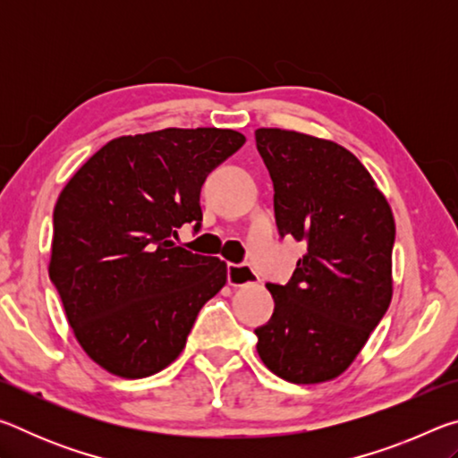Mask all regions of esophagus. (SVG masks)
<instances>
[{"label": "esophagus", "instance_id": "1", "mask_svg": "<svg viewBox=\"0 0 458 458\" xmlns=\"http://www.w3.org/2000/svg\"><path fill=\"white\" fill-rule=\"evenodd\" d=\"M259 281V275L246 265H228V284L232 286H246Z\"/></svg>", "mask_w": 458, "mask_h": 458}]
</instances>
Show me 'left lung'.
Returning <instances> with one entry per match:
<instances>
[{"mask_svg":"<svg viewBox=\"0 0 458 458\" xmlns=\"http://www.w3.org/2000/svg\"><path fill=\"white\" fill-rule=\"evenodd\" d=\"M281 236L307 244L291 283L267 289L275 313L257 331L265 366L321 384L352 366L392 301V208L345 147L289 129H257Z\"/></svg>","mask_w":458,"mask_h":458,"instance_id":"obj_1","label":"left lung"}]
</instances>
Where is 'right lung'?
<instances>
[{"mask_svg":"<svg viewBox=\"0 0 458 458\" xmlns=\"http://www.w3.org/2000/svg\"><path fill=\"white\" fill-rule=\"evenodd\" d=\"M232 129L123 135L92 155L54 208L50 281L84 353L119 377L167 368L224 284L226 262L172 236L201 224L208 174L244 145Z\"/></svg>","mask_w":458,"mask_h":458,"instance_id":"add662e5","label":"right lung"}]
</instances>
